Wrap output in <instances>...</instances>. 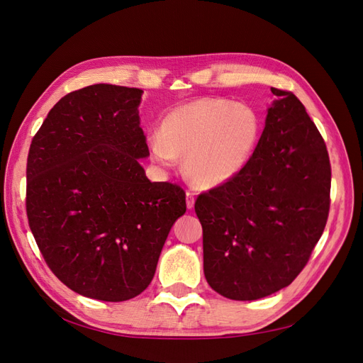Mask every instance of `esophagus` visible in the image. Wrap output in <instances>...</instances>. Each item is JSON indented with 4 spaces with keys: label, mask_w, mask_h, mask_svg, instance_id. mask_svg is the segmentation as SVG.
<instances>
[{
    "label": "esophagus",
    "mask_w": 363,
    "mask_h": 363,
    "mask_svg": "<svg viewBox=\"0 0 363 363\" xmlns=\"http://www.w3.org/2000/svg\"><path fill=\"white\" fill-rule=\"evenodd\" d=\"M194 204H195V195L194 192L188 191L186 192V206H188V208H192Z\"/></svg>",
    "instance_id": "1"
}]
</instances>
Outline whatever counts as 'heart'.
Here are the masks:
<instances>
[{"label":"heart","instance_id":"heart-1","mask_svg":"<svg viewBox=\"0 0 363 363\" xmlns=\"http://www.w3.org/2000/svg\"><path fill=\"white\" fill-rule=\"evenodd\" d=\"M260 124L251 107L223 98H200L169 112L160 133L148 138L151 157L172 167L183 157L188 179L201 188L224 184L255 152Z\"/></svg>","mask_w":363,"mask_h":363}]
</instances>
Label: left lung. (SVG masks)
I'll use <instances>...</instances> for the list:
<instances>
[{
	"instance_id": "obj_1",
	"label": "left lung",
	"mask_w": 363,
	"mask_h": 363,
	"mask_svg": "<svg viewBox=\"0 0 363 363\" xmlns=\"http://www.w3.org/2000/svg\"><path fill=\"white\" fill-rule=\"evenodd\" d=\"M271 92L277 100L244 169L195 201L206 280L230 300H259L291 284L330 208L332 168L321 133L292 92Z\"/></svg>"
}]
</instances>
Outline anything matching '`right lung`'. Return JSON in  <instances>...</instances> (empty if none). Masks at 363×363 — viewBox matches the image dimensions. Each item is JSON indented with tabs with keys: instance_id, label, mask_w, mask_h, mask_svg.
Instances as JSON below:
<instances>
[{
	"instance_id": "obj_1",
	"label": "right lung",
	"mask_w": 363,
	"mask_h": 363,
	"mask_svg": "<svg viewBox=\"0 0 363 363\" xmlns=\"http://www.w3.org/2000/svg\"><path fill=\"white\" fill-rule=\"evenodd\" d=\"M142 91L92 84L54 106L27 157L28 225L48 268L74 292L125 301L144 292L175 219L179 184L150 182Z\"/></svg>"
}]
</instances>
